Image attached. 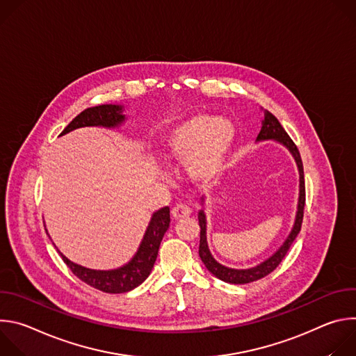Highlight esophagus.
I'll return each mask as SVG.
<instances>
[{
    "label": "esophagus",
    "instance_id": "1",
    "mask_svg": "<svg viewBox=\"0 0 356 356\" xmlns=\"http://www.w3.org/2000/svg\"><path fill=\"white\" fill-rule=\"evenodd\" d=\"M191 214V209L186 204H183V202H177V204L172 209V216L175 220H183V218H187L190 217Z\"/></svg>",
    "mask_w": 356,
    "mask_h": 356
}]
</instances>
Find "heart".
<instances>
[{
  "label": "heart",
  "instance_id": "heart-1",
  "mask_svg": "<svg viewBox=\"0 0 356 356\" xmlns=\"http://www.w3.org/2000/svg\"><path fill=\"white\" fill-rule=\"evenodd\" d=\"M236 139L228 120L195 114L175 124L166 134V155L186 161L188 176L198 184H211L224 173Z\"/></svg>",
  "mask_w": 356,
  "mask_h": 356
}]
</instances>
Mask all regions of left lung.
<instances>
[{
  "label": "left lung",
  "mask_w": 356,
  "mask_h": 356,
  "mask_svg": "<svg viewBox=\"0 0 356 356\" xmlns=\"http://www.w3.org/2000/svg\"><path fill=\"white\" fill-rule=\"evenodd\" d=\"M264 115L265 117L262 120V128H261V132H259L257 140L258 142H261V140H276V142L282 143L283 146H286L290 150V154L293 155V158L297 163L298 175H300L297 213H296L294 225H293L289 236L286 238L283 245L273 253L270 258H268L262 264L253 266V268H249V269H232V268H227V266L218 264L213 258L211 252L209 249V245H207V220H206V214H204V210H200V213H198V225H200L198 255H200L202 264H204L206 268L209 269V272H211L220 280L231 283V284L250 283V282L259 280V279L268 276L269 273H272L280 265L283 258L286 257L287 250L290 249L293 241L296 239V236L298 235V232L301 229V222H302L304 202H306V187H304V172H302V162H301V158H300V152H298L297 146L294 145V142L287 135V132L284 131V128L280 125L277 118L273 114H270L268 110L264 111ZM202 202H204V198H201V204H202Z\"/></svg>",
  "instance_id": "8db88e82"
}]
</instances>
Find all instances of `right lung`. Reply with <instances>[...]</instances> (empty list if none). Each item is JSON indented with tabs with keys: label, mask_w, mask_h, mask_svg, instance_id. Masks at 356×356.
<instances>
[{
	"label": "right lung",
	"mask_w": 356,
	"mask_h": 356,
	"mask_svg": "<svg viewBox=\"0 0 356 356\" xmlns=\"http://www.w3.org/2000/svg\"><path fill=\"white\" fill-rule=\"evenodd\" d=\"M122 106L103 104L84 110L80 113L60 135H66L70 131L84 127H104V128H118L124 121L125 115ZM170 224V210L163 207L154 213L149 225L145 231L143 239L134 255V258L124 266L113 270H95L88 269L69 261L59 250L63 262L69 269L84 283L104 293H127L138 287L150 275L152 268L158 258L159 246L165 232Z\"/></svg>",
	"instance_id": "add662e5"
}]
</instances>
